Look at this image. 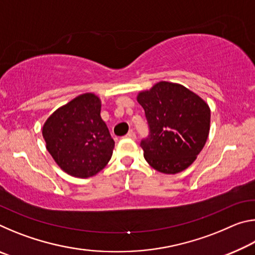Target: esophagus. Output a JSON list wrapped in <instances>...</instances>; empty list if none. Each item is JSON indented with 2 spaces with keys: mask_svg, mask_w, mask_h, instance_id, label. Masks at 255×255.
I'll return each instance as SVG.
<instances>
[{
  "mask_svg": "<svg viewBox=\"0 0 255 255\" xmlns=\"http://www.w3.org/2000/svg\"><path fill=\"white\" fill-rule=\"evenodd\" d=\"M125 138H129V139H135V138H136V133L133 132L132 130H129V132L127 133L126 136H125Z\"/></svg>",
  "mask_w": 255,
  "mask_h": 255,
  "instance_id": "obj_1",
  "label": "esophagus"
}]
</instances>
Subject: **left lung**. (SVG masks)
I'll return each instance as SVG.
<instances>
[{"instance_id": "8db88e82", "label": "left lung", "mask_w": 255, "mask_h": 255, "mask_svg": "<svg viewBox=\"0 0 255 255\" xmlns=\"http://www.w3.org/2000/svg\"><path fill=\"white\" fill-rule=\"evenodd\" d=\"M144 108L149 135L140 141L150 166L165 174H175L195 162L207 141L210 109L185 86L158 82L138 93Z\"/></svg>"}]
</instances>
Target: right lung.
<instances>
[{
  "mask_svg": "<svg viewBox=\"0 0 255 255\" xmlns=\"http://www.w3.org/2000/svg\"><path fill=\"white\" fill-rule=\"evenodd\" d=\"M100 112L99 97L84 93L58 108L44 124L46 148L67 174L90 178L110 161L115 141Z\"/></svg>",
  "mask_w": 255,
  "mask_h": 255,
  "instance_id": "obj_1",
  "label": "right lung"
}]
</instances>
